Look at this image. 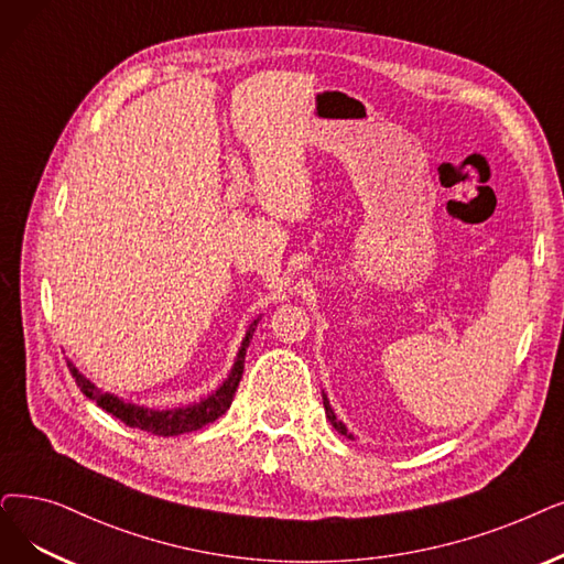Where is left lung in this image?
Listing matches in <instances>:
<instances>
[{"mask_svg":"<svg viewBox=\"0 0 564 564\" xmlns=\"http://www.w3.org/2000/svg\"><path fill=\"white\" fill-rule=\"evenodd\" d=\"M323 403H325V414H327V420L332 422V426L340 433V435H346V437H350V440H355V435L348 431V426L343 424L338 417H336V412L332 410V405H329V399H327V394L323 391Z\"/></svg>","mask_w":564,"mask_h":564,"instance_id":"1","label":"left lung"}]
</instances>
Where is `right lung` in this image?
Masks as SVG:
<instances>
[{"label": "right lung", "instance_id": "right-lung-1", "mask_svg": "<svg viewBox=\"0 0 564 564\" xmlns=\"http://www.w3.org/2000/svg\"><path fill=\"white\" fill-rule=\"evenodd\" d=\"M258 323H260V315L249 325L247 334H243L241 346L237 350V357H235V364H232L228 378L221 384H218L212 391V394H207L205 399H200L198 403H191V405L165 408V410L138 405V403L124 401V399H119L117 394H110V391H104V389L96 387L89 378H85L76 369V364H73L70 359H68V371H70L73 378H76L80 391L87 399H91L96 405L104 408L106 412H110L112 417L121 420L127 426L140 429V431H147V433H154V435H163V437L191 433V431H198V429L207 426L209 422L218 420L230 408L232 397L237 391V384H239L241 373H243V357H247V348H249V343L253 338V332H256Z\"/></svg>", "mask_w": 564, "mask_h": 564}]
</instances>
